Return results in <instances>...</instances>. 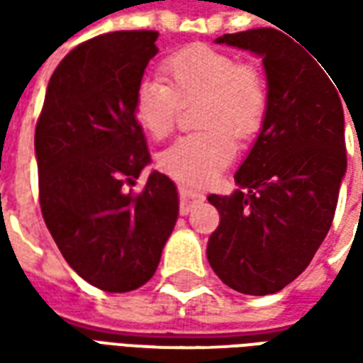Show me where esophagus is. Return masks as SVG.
<instances>
[{
    "mask_svg": "<svg viewBox=\"0 0 363 363\" xmlns=\"http://www.w3.org/2000/svg\"><path fill=\"white\" fill-rule=\"evenodd\" d=\"M179 190H181V213L182 216H186V213L190 212V208L194 204H198L204 196H202L200 192H196V190L184 186V184H179Z\"/></svg>",
    "mask_w": 363,
    "mask_h": 363,
    "instance_id": "34e87169",
    "label": "esophagus"
}]
</instances>
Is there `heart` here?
<instances>
[{
  "mask_svg": "<svg viewBox=\"0 0 363 363\" xmlns=\"http://www.w3.org/2000/svg\"><path fill=\"white\" fill-rule=\"evenodd\" d=\"M165 77H143L132 96L140 126L155 140L177 124L182 103L200 96L196 108L202 130L179 135L159 153V167L179 181H210L235 157V138L260 132L268 112V85L259 67L245 64L210 44H189L161 62Z\"/></svg>",
  "mask_w": 363,
  "mask_h": 363,
  "instance_id": "obj_1",
  "label": "heart"
}]
</instances>
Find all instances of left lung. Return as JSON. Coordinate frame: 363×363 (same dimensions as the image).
I'll use <instances>...</instances> for the list:
<instances>
[{"instance_id": "left-lung-1", "label": "left lung", "mask_w": 363, "mask_h": 363, "mask_svg": "<svg viewBox=\"0 0 363 363\" xmlns=\"http://www.w3.org/2000/svg\"><path fill=\"white\" fill-rule=\"evenodd\" d=\"M216 43L262 56L268 112L235 173L239 190L208 196L220 225L206 255L225 286L268 296L309 267L330 229L346 173L342 103L327 67L276 28L241 30Z\"/></svg>"}]
</instances>
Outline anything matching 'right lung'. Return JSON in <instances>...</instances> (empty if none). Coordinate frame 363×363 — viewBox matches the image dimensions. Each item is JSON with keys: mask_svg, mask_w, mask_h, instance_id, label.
<instances>
[{"mask_svg": "<svg viewBox=\"0 0 363 363\" xmlns=\"http://www.w3.org/2000/svg\"><path fill=\"white\" fill-rule=\"evenodd\" d=\"M157 30H116L75 46L48 83L36 122L38 200L60 252L91 286L124 294L157 270L179 216L177 186L153 173L132 108Z\"/></svg>", "mask_w": 363, "mask_h": 363, "instance_id": "right-lung-1", "label": "right lung"}]
</instances>
